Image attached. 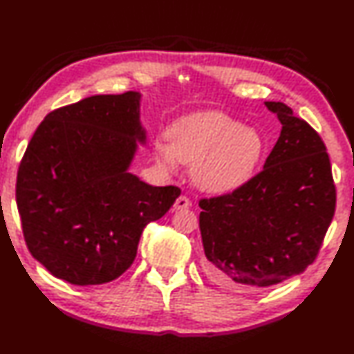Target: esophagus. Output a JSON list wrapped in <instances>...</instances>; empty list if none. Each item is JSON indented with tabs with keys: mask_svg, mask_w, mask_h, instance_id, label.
Here are the masks:
<instances>
[{
	"mask_svg": "<svg viewBox=\"0 0 354 354\" xmlns=\"http://www.w3.org/2000/svg\"><path fill=\"white\" fill-rule=\"evenodd\" d=\"M189 207H191V200H189V198L185 195L178 196L174 203L176 210H186V209H189Z\"/></svg>",
	"mask_w": 354,
	"mask_h": 354,
	"instance_id": "1",
	"label": "esophagus"
}]
</instances>
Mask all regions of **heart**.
I'll use <instances>...</instances> for the list:
<instances>
[{"mask_svg": "<svg viewBox=\"0 0 354 354\" xmlns=\"http://www.w3.org/2000/svg\"><path fill=\"white\" fill-rule=\"evenodd\" d=\"M167 140L154 145L156 160L168 169L177 162L192 165L194 182L210 194H230L248 183L264 149L255 129L214 111L177 120Z\"/></svg>", "mask_w": 354, "mask_h": 354, "instance_id": "heart-1", "label": "heart"}]
</instances>
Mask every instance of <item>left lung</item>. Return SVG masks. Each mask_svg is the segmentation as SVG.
Returning <instances> with one entry per match:
<instances>
[{"mask_svg": "<svg viewBox=\"0 0 354 354\" xmlns=\"http://www.w3.org/2000/svg\"><path fill=\"white\" fill-rule=\"evenodd\" d=\"M282 131L263 171L237 191L200 200L204 270L231 291L261 290L313 264L335 214L326 145L282 102H264Z\"/></svg>", "mask_w": 354, "mask_h": 354, "instance_id": "obj_1", "label": "left lung"}]
</instances>
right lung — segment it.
<instances>
[{
    "instance_id": "obj_1",
    "label": "right lung",
    "mask_w": 354,
    "mask_h": 354,
    "mask_svg": "<svg viewBox=\"0 0 354 354\" xmlns=\"http://www.w3.org/2000/svg\"><path fill=\"white\" fill-rule=\"evenodd\" d=\"M141 94H99L54 109L19 163L16 204L28 251L55 278L99 286L132 266L142 230L180 195L129 172Z\"/></svg>"
}]
</instances>
